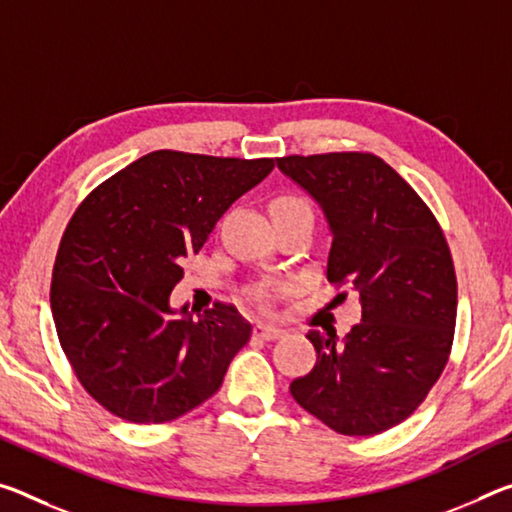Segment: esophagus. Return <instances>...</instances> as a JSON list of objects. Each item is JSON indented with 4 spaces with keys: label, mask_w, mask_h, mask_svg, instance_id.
I'll return each instance as SVG.
<instances>
[{
    "label": "esophagus",
    "mask_w": 512,
    "mask_h": 512,
    "mask_svg": "<svg viewBox=\"0 0 512 512\" xmlns=\"http://www.w3.org/2000/svg\"><path fill=\"white\" fill-rule=\"evenodd\" d=\"M253 335L257 339H280V337H285V330H280L275 326H266V323H259V326H255Z\"/></svg>",
    "instance_id": "34e87169"
}]
</instances>
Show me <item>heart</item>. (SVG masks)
<instances>
[{
	"mask_svg": "<svg viewBox=\"0 0 512 512\" xmlns=\"http://www.w3.org/2000/svg\"><path fill=\"white\" fill-rule=\"evenodd\" d=\"M271 214L273 218H287V216H310L312 207L305 198L296 196V193H280L271 200ZM259 298H264V291H257Z\"/></svg>",
	"mask_w": 512,
	"mask_h": 512,
	"instance_id": "b5f03b06",
	"label": "heart"
}]
</instances>
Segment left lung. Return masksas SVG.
<instances>
[{"mask_svg": "<svg viewBox=\"0 0 512 512\" xmlns=\"http://www.w3.org/2000/svg\"><path fill=\"white\" fill-rule=\"evenodd\" d=\"M278 168L328 218V282L362 303L344 339L332 328L307 332L316 364L289 392L339 435H378L419 408L449 360L458 310L449 243L417 191L376 154H289Z\"/></svg>", "mask_w": 512, "mask_h": 512, "instance_id": "1", "label": "left lung"}]
</instances>
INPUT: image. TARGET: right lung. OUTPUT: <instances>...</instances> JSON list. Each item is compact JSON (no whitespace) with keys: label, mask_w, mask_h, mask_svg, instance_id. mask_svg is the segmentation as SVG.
I'll return each instance as SVG.
<instances>
[{"label":"right lung","mask_w":512,"mask_h":512,"mask_svg":"<svg viewBox=\"0 0 512 512\" xmlns=\"http://www.w3.org/2000/svg\"><path fill=\"white\" fill-rule=\"evenodd\" d=\"M275 159L157 150L93 189L63 232L52 271L56 335L81 387L132 424H166L218 392L250 323L216 303L170 310L186 255Z\"/></svg>","instance_id":"right-lung-1"}]
</instances>
